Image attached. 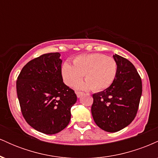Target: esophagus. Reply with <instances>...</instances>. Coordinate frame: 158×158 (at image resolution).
<instances>
[{
	"mask_svg": "<svg viewBox=\"0 0 158 158\" xmlns=\"http://www.w3.org/2000/svg\"><path fill=\"white\" fill-rule=\"evenodd\" d=\"M76 94H77V97L79 98V97H81V95H83V94H84V93H83V92H81V91H76Z\"/></svg>",
	"mask_w": 158,
	"mask_h": 158,
	"instance_id": "esophagus-1",
	"label": "esophagus"
}]
</instances>
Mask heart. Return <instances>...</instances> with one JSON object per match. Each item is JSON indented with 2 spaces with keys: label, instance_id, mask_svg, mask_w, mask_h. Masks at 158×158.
<instances>
[{
  "label": "heart",
  "instance_id": "obj_1",
  "mask_svg": "<svg viewBox=\"0 0 158 158\" xmlns=\"http://www.w3.org/2000/svg\"><path fill=\"white\" fill-rule=\"evenodd\" d=\"M73 65L65 62L61 67V75L68 86H73L84 75L85 81L75 85L79 89L101 91L114 82L117 73V64L112 57L101 53L83 54L73 60Z\"/></svg>",
  "mask_w": 158,
  "mask_h": 158
}]
</instances>
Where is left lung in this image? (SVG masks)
Segmentation results:
<instances>
[{"instance_id": "obj_1", "label": "left lung", "mask_w": 158, "mask_h": 158, "mask_svg": "<svg viewBox=\"0 0 158 158\" xmlns=\"http://www.w3.org/2000/svg\"><path fill=\"white\" fill-rule=\"evenodd\" d=\"M117 73L106 90L93 94L91 113L94 122L108 132L128 126L137 115L142 95V80L135 67L128 59L115 54Z\"/></svg>"}]
</instances>
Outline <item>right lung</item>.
<instances>
[{
    "instance_id": "right-lung-1",
    "label": "right lung",
    "mask_w": 158,
    "mask_h": 158,
    "mask_svg": "<svg viewBox=\"0 0 158 158\" xmlns=\"http://www.w3.org/2000/svg\"><path fill=\"white\" fill-rule=\"evenodd\" d=\"M60 56L50 52L32 59L16 81L23 118L34 129L47 135L66 128L77 99L74 90L63 82Z\"/></svg>"
}]
</instances>
